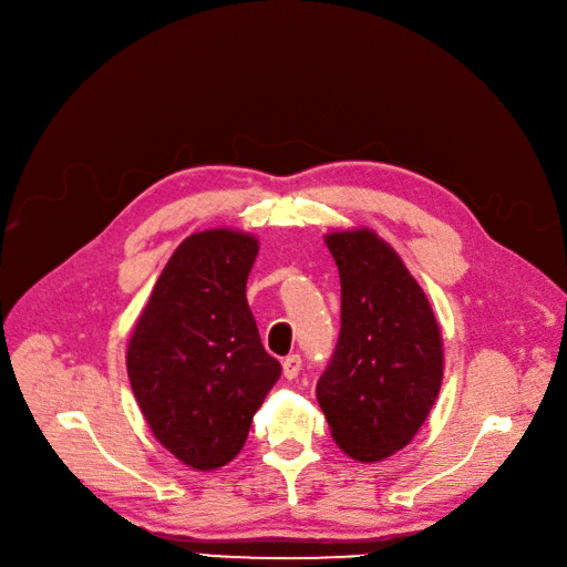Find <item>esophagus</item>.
Masks as SVG:
<instances>
[{
	"mask_svg": "<svg viewBox=\"0 0 567 567\" xmlns=\"http://www.w3.org/2000/svg\"><path fill=\"white\" fill-rule=\"evenodd\" d=\"M301 368H303V361H301V355L299 353H291V355H287L285 359V363H282V372H285V379H296L301 374Z\"/></svg>",
	"mask_w": 567,
	"mask_h": 567,
	"instance_id": "1",
	"label": "esophagus"
}]
</instances>
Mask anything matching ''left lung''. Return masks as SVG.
Segmentation results:
<instances>
[{
  "instance_id": "8db88e82",
  "label": "left lung",
  "mask_w": 567,
  "mask_h": 567,
  "mask_svg": "<svg viewBox=\"0 0 567 567\" xmlns=\"http://www.w3.org/2000/svg\"><path fill=\"white\" fill-rule=\"evenodd\" d=\"M340 271V338L317 400L342 453L381 462L423 427L443 379V340L423 287L370 227L323 236Z\"/></svg>"
}]
</instances>
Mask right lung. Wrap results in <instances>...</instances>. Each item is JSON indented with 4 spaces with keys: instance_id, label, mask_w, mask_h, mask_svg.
Instances as JSON below:
<instances>
[{
    "instance_id": "add662e5",
    "label": "right lung",
    "mask_w": 567,
    "mask_h": 567,
    "mask_svg": "<svg viewBox=\"0 0 567 567\" xmlns=\"http://www.w3.org/2000/svg\"><path fill=\"white\" fill-rule=\"evenodd\" d=\"M257 252V236L241 229L184 238L128 340V379L148 430L195 471L241 453L252 415L282 372L261 347L246 299Z\"/></svg>"
}]
</instances>
